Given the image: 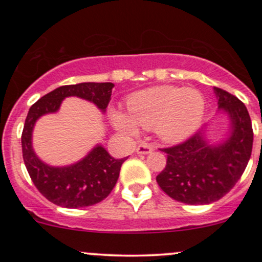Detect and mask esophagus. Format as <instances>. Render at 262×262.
I'll return each instance as SVG.
<instances>
[{
    "instance_id": "1",
    "label": "esophagus",
    "mask_w": 262,
    "mask_h": 262,
    "mask_svg": "<svg viewBox=\"0 0 262 262\" xmlns=\"http://www.w3.org/2000/svg\"><path fill=\"white\" fill-rule=\"evenodd\" d=\"M152 150H154V145H152V144L140 143L137 148V154L145 155V154H149V152H151Z\"/></svg>"
}]
</instances>
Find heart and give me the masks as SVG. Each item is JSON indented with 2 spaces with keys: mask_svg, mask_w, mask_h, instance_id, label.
<instances>
[{
  "mask_svg": "<svg viewBox=\"0 0 262 262\" xmlns=\"http://www.w3.org/2000/svg\"><path fill=\"white\" fill-rule=\"evenodd\" d=\"M127 108L128 113L111 111V121L118 130L135 134L139 127L155 128L162 140L175 143L200 127L206 103L196 90L156 86L129 96Z\"/></svg>",
  "mask_w": 262,
  "mask_h": 262,
  "instance_id": "obj_1",
  "label": "heart"
}]
</instances>
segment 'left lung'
Here are the masks:
<instances>
[{
  "label": "left lung",
  "mask_w": 262,
  "mask_h": 262,
  "mask_svg": "<svg viewBox=\"0 0 262 262\" xmlns=\"http://www.w3.org/2000/svg\"><path fill=\"white\" fill-rule=\"evenodd\" d=\"M219 108L229 114L231 134L221 145L209 146L196 133L169 148L166 166L156 182L167 196L187 204H208L224 197L239 181L251 156V119L245 104L224 90L214 89Z\"/></svg>",
  "instance_id": "left-lung-1"
}]
</instances>
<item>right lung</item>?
Instances as JSON below:
<instances>
[{
	"label": "right lung",
	"mask_w": 262,
	"mask_h": 262,
	"mask_svg": "<svg viewBox=\"0 0 262 262\" xmlns=\"http://www.w3.org/2000/svg\"><path fill=\"white\" fill-rule=\"evenodd\" d=\"M112 82H82L65 85L47 93L29 108L22 132L23 160L33 183L48 201L65 208H81L103 201L112 192L127 158L113 159L101 145L77 164L52 167L37 158L32 149V130L40 116L56 112L61 101L77 96L106 111L111 101Z\"/></svg>",
	"instance_id": "add662e5"
}]
</instances>
